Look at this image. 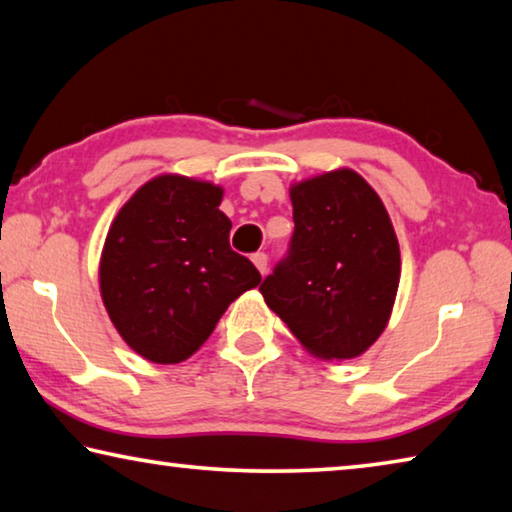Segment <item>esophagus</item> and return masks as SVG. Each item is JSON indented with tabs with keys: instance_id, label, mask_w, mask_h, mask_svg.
I'll return each instance as SVG.
<instances>
[{
	"instance_id": "esophagus-1",
	"label": "esophagus",
	"mask_w": 512,
	"mask_h": 512,
	"mask_svg": "<svg viewBox=\"0 0 512 512\" xmlns=\"http://www.w3.org/2000/svg\"><path fill=\"white\" fill-rule=\"evenodd\" d=\"M250 259H253V264L257 266V271L264 275L266 268H268V255L266 253H255Z\"/></svg>"
}]
</instances>
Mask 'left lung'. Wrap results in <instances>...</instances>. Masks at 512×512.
<instances>
[{
	"label": "left lung",
	"mask_w": 512,
	"mask_h": 512,
	"mask_svg": "<svg viewBox=\"0 0 512 512\" xmlns=\"http://www.w3.org/2000/svg\"><path fill=\"white\" fill-rule=\"evenodd\" d=\"M291 203L287 257L259 291L314 357H359L384 332L400 284L386 207L352 169L293 185Z\"/></svg>",
	"instance_id": "left-lung-1"
}]
</instances>
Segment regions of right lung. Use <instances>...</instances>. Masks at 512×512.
<instances>
[{
  "mask_svg": "<svg viewBox=\"0 0 512 512\" xmlns=\"http://www.w3.org/2000/svg\"><path fill=\"white\" fill-rule=\"evenodd\" d=\"M223 189L185 176H158L112 221L99 284L112 325L153 363H178L201 348L241 293L262 282L230 248Z\"/></svg>",
  "mask_w": 512,
  "mask_h": 512,
  "instance_id": "right-lung-1",
  "label": "right lung"
}]
</instances>
